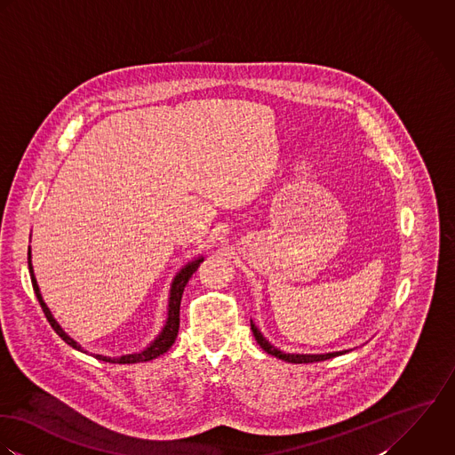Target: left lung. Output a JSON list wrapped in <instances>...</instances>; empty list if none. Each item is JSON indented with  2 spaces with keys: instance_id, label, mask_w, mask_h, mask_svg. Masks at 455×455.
Listing matches in <instances>:
<instances>
[{
  "instance_id": "obj_1",
  "label": "left lung",
  "mask_w": 455,
  "mask_h": 455,
  "mask_svg": "<svg viewBox=\"0 0 455 455\" xmlns=\"http://www.w3.org/2000/svg\"><path fill=\"white\" fill-rule=\"evenodd\" d=\"M251 331H253V336H255V339H257V343L260 345L262 350H266L269 355H274L275 359H281V361H284V363H320V361H327V359H332V357H338V355L347 354V350H345V352H332V354H320V355H311V354H284V352L274 348L273 345L262 336V332L257 329V325H255L253 322H251Z\"/></svg>"
}]
</instances>
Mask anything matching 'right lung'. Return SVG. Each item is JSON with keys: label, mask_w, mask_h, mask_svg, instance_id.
<instances>
[{"label": "right lung", "mask_w": 455, "mask_h": 455, "mask_svg": "<svg viewBox=\"0 0 455 455\" xmlns=\"http://www.w3.org/2000/svg\"><path fill=\"white\" fill-rule=\"evenodd\" d=\"M204 259L200 257V259H196V260H193V262H189L188 266H184L180 273L176 274V277H174V281H172V286H171V297H169V313H167V322H165V327H164V331L158 334V338L146 348V350H142V352H139V354H128V355H121V357H105V355H94V359H98V361H103V363H148V361H153V359H156V357H160V355H164L172 345H174V341H176V338H178V332H180V307H181V297L182 291H184V286H186V283H188V279L193 275V273L198 269V266H200V262H202ZM28 267H29V275H31V284H33V290H35V293H36V299H38V302H40V306H42V311H44V315H45V318L49 320V323H51V327L54 329V332L67 343V345H70L72 348H76V350H79V352H84L83 348H81V345L77 343V341H74L63 329H61V325L54 320V316H52V313H51V309L47 307V304L44 302V299H42V293H40V288H38V283H36V277H35V274H33V266H31V248L28 250ZM84 354H88V352H84Z\"/></svg>", "instance_id": "obj_1"}]
</instances>
